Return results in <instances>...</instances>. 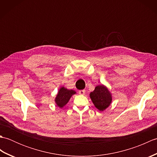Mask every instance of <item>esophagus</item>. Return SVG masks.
Here are the masks:
<instances>
[{
  "label": "esophagus",
  "instance_id": "1",
  "mask_svg": "<svg viewBox=\"0 0 157 157\" xmlns=\"http://www.w3.org/2000/svg\"><path fill=\"white\" fill-rule=\"evenodd\" d=\"M85 92H86L85 90H79V94L83 95V94H85Z\"/></svg>",
  "mask_w": 157,
  "mask_h": 157
}]
</instances>
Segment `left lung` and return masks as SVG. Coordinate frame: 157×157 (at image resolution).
Here are the masks:
<instances>
[{"mask_svg": "<svg viewBox=\"0 0 157 157\" xmlns=\"http://www.w3.org/2000/svg\"><path fill=\"white\" fill-rule=\"evenodd\" d=\"M92 102L99 111H103L111 105L112 101L111 94L105 86L99 85L90 94Z\"/></svg>", "mask_w": 157, "mask_h": 157, "instance_id": "1", "label": "left lung"}]
</instances>
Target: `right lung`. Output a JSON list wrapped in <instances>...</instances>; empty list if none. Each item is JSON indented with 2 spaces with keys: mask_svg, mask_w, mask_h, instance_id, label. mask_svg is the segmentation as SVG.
I'll use <instances>...</instances> for the list:
<instances>
[{
  "mask_svg": "<svg viewBox=\"0 0 157 157\" xmlns=\"http://www.w3.org/2000/svg\"><path fill=\"white\" fill-rule=\"evenodd\" d=\"M75 93L76 92L73 90H68L64 87L61 88L55 98L56 105L59 106L60 108H62L69 102L72 95L75 94Z\"/></svg>",
  "mask_w": 157,
  "mask_h": 157,
  "instance_id": "1",
  "label": "right lung"
}]
</instances>
